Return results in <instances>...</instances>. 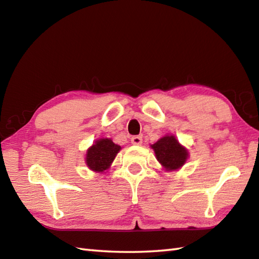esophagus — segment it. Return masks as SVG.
<instances>
[{
  "instance_id": "1",
  "label": "esophagus",
  "mask_w": 259,
  "mask_h": 259,
  "mask_svg": "<svg viewBox=\"0 0 259 259\" xmlns=\"http://www.w3.org/2000/svg\"><path fill=\"white\" fill-rule=\"evenodd\" d=\"M131 142H133V145L140 146L142 144V137L141 136H134L133 138H131Z\"/></svg>"
}]
</instances>
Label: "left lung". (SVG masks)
<instances>
[{
  "label": "left lung",
  "instance_id": "1",
  "mask_svg": "<svg viewBox=\"0 0 259 259\" xmlns=\"http://www.w3.org/2000/svg\"><path fill=\"white\" fill-rule=\"evenodd\" d=\"M159 163L166 171H177L189 158V152L174 135H166L150 145Z\"/></svg>",
  "mask_w": 259,
  "mask_h": 259
}]
</instances>
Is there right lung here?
Segmentation results:
<instances>
[{
  "label": "right lung",
  "instance_id": "right-lung-1",
  "mask_svg": "<svg viewBox=\"0 0 259 259\" xmlns=\"http://www.w3.org/2000/svg\"><path fill=\"white\" fill-rule=\"evenodd\" d=\"M120 150L121 147L115 145L111 138H99L88 148L84 158L87 167L93 172H106Z\"/></svg>",
  "mask_w": 259,
  "mask_h": 259
}]
</instances>
